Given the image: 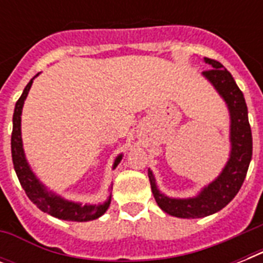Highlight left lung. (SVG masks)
Listing matches in <instances>:
<instances>
[{"label":"left lung","mask_w":263,"mask_h":263,"mask_svg":"<svg viewBox=\"0 0 263 263\" xmlns=\"http://www.w3.org/2000/svg\"><path fill=\"white\" fill-rule=\"evenodd\" d=\"M204 61L212 68L203 71V75L222 95L231 111L232 152L220 177L192 199H171L164 196L157 190L152 172H148L153 195L158 206L165 213L179 218H200L225 208L240 190L253 156V135L243 92L222 64L212 59H204Z\"/></svg>","instance_id":"8db88e82"}]
</instances>
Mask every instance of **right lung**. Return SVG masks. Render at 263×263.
Returning a JSON list of instances; mask_svg holds the SVG:
<instances>
[{"mask_svg": "<svg viewBox=\"0 0 263 263\" xmlns=\"http://www.w3.org/2000/svg\"><path fill=\"white\" fill-rule=\"evenodd\" d=\"M32 80L27 84L22 97L18 98L14 106L13 113V129H12V139H10V147H12V161H13L14 171L18 177V181L22 184L23 190L26 191L27 196L36 208H39L42 212L47 213L53 217L61 218V220L68 221H91L98 218L106 212L109 208L110 199L106 203L99 204V206H80L79 203H72L68 200H64L55 195H51L49 192L43 190V185L35 179L34 173L31 172L27 164L24 152H23L22 144V132H20V116H22V109L24 105V99L27 98V94L31 88ZM121 156L117 157L115 162V168L120 164Z\"/></svg>", "mask_w": 263, "mask_h": 263, "instance_id": "1", "label": "right lung"}]
</instances>
